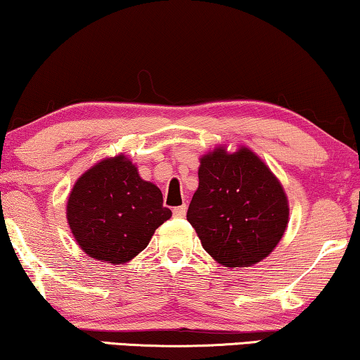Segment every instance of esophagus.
Masks as SVG:
<instances>
[{
    "mask_svg": "<svg viewBox=\"0 0 360 360\" xmlns=\"http://www.w3.org/2000/svg\"><path fill=\"white\" fill-rule=\"evenodd\" d=\"M185 214H186V206L185 205L174 207V216L175 217H185Z\"/></svg>",
    "mask_w": 360,
    "mask_h": 360,
    "instance_id": "1",
    "label": "esophagus"
}]
</instances>
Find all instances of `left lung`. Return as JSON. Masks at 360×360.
<instances>
[{"mask_svg":"<svg viewBox=\"0 0 360 360\" xmlns=\"http://www.w3.org/2000/svg\"><path fill=\"white\" fill-rule=\"evenodd\" d=\"M200 185L186 219L202 248L227 268L262 262L284 236L288 198L278 179L252 150L224 148L201 158Z\"/></svg>","mask_w":360,"mask_h":360,"instance_id":"left-lung-1","label":"left lung"}]
</instances>
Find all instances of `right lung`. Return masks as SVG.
Wrapping results in <instances>:
<instances>
[{
    "instance_id": "obj_1",
    "label": "right lung",
    "mask_w": 360,
    "mask_h": 360,
    "mask_svg": "<svg viewBox=\"0 0 360 360\" xmlns=\"http://www.w3.org/2000/svg\"><path fill=\"white\" fill-rule=\"evenodd\" d=\"M158 186L144 181L124 155L105 159L75 184L66 212L71 232L89 257L122 264L148 247L167 221Z\"/></svg>"
}]
</instances>
